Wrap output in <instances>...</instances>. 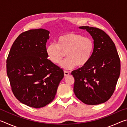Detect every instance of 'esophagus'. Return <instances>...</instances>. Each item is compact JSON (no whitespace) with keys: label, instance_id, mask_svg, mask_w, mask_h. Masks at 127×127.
I'll list each match as a JSON object with an SVG mask.
<instances>
[{"label":"esophagus","instance_id":"34e87169","mask_svg":"<svg viewBox=\"0 0 127 127\" xmlns=\"http://www.w3.org/2000/svg\"><path fill=\"white\" fill-rule=\"evenodd\" d=\"M64 76H68V75L69 74V72H67V71H65V70H64Z\"/></svg>","mask_w":127,"mask_h":127}]
</instances>
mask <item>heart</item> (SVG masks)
Returning a JSON list of instances; mask_svg holds the SVG:
<instances>
[{
	"instance_id": "heart-1",
	"label": "heart",
	"mask_w": 127,
	"mask_h": 127,
	"mask_svg": "<svg viewBox=\"0 0 127 127\" xmlns=\"http://www.w3.org/2000/svg\"><path fill=\"white\" fill-rule=\"evenodd\" d=\"M94 49L95 44L91 38L70 32L59 36L57 39V45H48L45 52L49 61L55 64L61 63L64 53H66L67 58L60 65L64 69L70 70L77 65L82 67L86 65L91 58Z\"/></svg>"
}]
</instances>
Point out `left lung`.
Returning a JSON list of instances; mask_svg holds the SVG:
<instances>
[{
  "mask_svg": "<svg viewBox=\"0 0 127 127\" xmlns=\"http://www.w3.org/2000/svg\"><path fill=\"white\" fill-rule=\"evenodd\" d=\"M94 40L95 49L86 65L72 72L76 97L87 105L106 102L114 91L120 73V61L114 43L102 30L81 26Z\"/></svg>",
  "mask_w": 127,
  "mask_h": 127,
  "instance_id": "8db88e82",
  "label": "left lung"
}]
</instances>
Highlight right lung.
Wrapping results in <instances>:
<instances>
[{"instance_id":"right-lung-1","label":"right lung","mask_w":127,"mask_h":127,"mask_svg":"<svg viewBox=\"0 0 127 127\" xmlns=\"http://www.w3.org/2000/svg\"><path fill=\"white\" fill-rule=\"evenodd\" d=\"M50 32L30 30L18 36L7 60V73L12 90L20 101L40 108L54 99L64 77L62 68L47 59L46 44Z\"/></svg>"}]
</instances>
